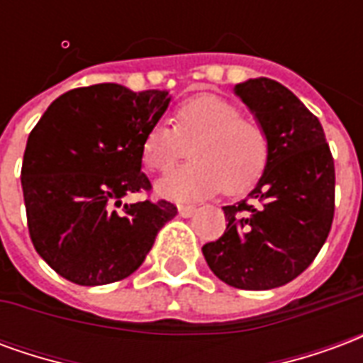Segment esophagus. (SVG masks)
Returning a JSON list of instances; mask_svg holds the SVG:
<instances>
[{"label": "esophagus", "instance_id": "esophagus-1", "mask_svg": "<svg viewBox=\"0 0 363 363\" xmlns=\"http://www.w3.org/2000/svg\"><path fill=\"white\" fill-rule=\"evenodd\" d=\"M194 212H196V208H194V206H184V204L179 206V213H181L182 218H190Z\"/></svg>", "mask_w": 363, "mask_h": 363}]
</instances>
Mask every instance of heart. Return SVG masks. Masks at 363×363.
Segmentation results:
<instances>
[{
    "instance_id": "heart-1",
    "label": "heart",
    "mask_w": 363,
    "mask_h": 363,
    "mask_svg": "<svg viewBox=\"0 0 363 363\" xmlns=\"http://www.w3.org/2000/svg\"><path fill=\"white\" fill-rule=\"evenodd\" d=\"M192 153L194 161L157 182L161 196L192 202L221 189L243 194L257 184L270 159L264 126L241 116L235 104L216 95H196L173 111V128L153 124L143 134L140 155L150 171L165 173Z\"/></svg>"
}]
</instances>
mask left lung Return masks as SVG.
Returning a JSON list of instances; mask_svg holds the SVG:
<instances>
[{
    "instance_id": "left-lung-1",
    "label": "left lung",
    "mask_w": 363,
    "mask_h": 363,
    "mask_svg": "<svg viewBox=\"0 0 363 363\" xmlns=\"http://www.w3.org/2000/svg\"><path fill=\"white\" fill-rule=\"evenodd\" d=\"M235 93L270 140L249 198L223 206L225 233L202 247L212 272L237 289H272L311 264L335 218V159L319 118L281 83L259 77Z\"/></svg>"
}]
</instances>
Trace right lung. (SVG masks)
Segmentation results:
<instances>
[{
    "mask_svg": "<svg viewBox=\"0 0 363 363\" xmlns=\"http://www.w3.org/2000/svg\"><path fill=\"white\" fill-rule=\"evenodd\" d=\"M169 101L167 91L134 93L116 83L79 87L58 96L28 134L21 169L28 235L66 280H124L177 216L167 200L122 206L128 192L151 190L140 145Z\"/></svg>",
    "mask_w": 363,
    "mask_h": 363,
    "instance_id": "right-lung-1",
    "label": "right lung"
}]
</instances>
